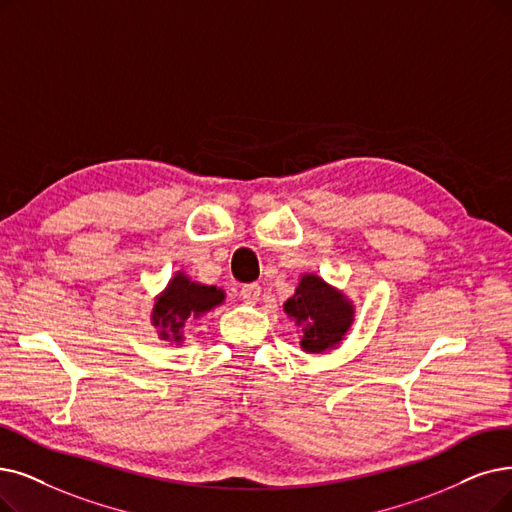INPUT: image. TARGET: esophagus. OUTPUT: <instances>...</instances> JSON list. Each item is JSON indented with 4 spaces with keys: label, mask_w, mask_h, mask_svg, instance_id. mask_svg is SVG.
<instances>
[{
    "label": "esophagus",
    "mask_w": 512,
    "mask_h": 512,
    "mask_svg": "<svg viewBox=\"0 0 512 512\" xmlns=\"http://www.w3.org/2000/svg\"><path fill=\"white\" fill-rule=\"evenodd\" d=\"M239 296H241V300H243L245 304H256V302H258V298H260V285H258V283H248V285H243L241 292H239Z\"/></svg>",
    "instance_id": "34e87169"
}]
</instances>
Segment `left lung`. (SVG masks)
Returning <instances> with one entry per match:
<instances>
[{
  "label": "left lung",
  "instance_id": "obj_1",
  "mask_svg": "<svg viewBox=\"0 0 512 512\" xmlns=\"http://www.w3.org/2000/svg\"><path fill=\"white\" fill-rule=\"evenodd\" d=\"M283 311L302 327L300 346L311 355L336 349L355 321L353 302L313 273L300 277L298 288L292 298L285 300Z\"/></svg>",
  "mask_w": 512,
  "mask_h": 512
}]
</instances>
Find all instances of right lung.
<instances>
[{
  "instance_id": "1",
  "label": "right lung",
  "mask_w": 512,
  "mask_h": 512,
  "mask_svg": "<svg viewBox=\"0 0 512 512\" xmlns=\"http://www.w3.org/2000/svg\"><path fill=\"white\" fill-rule=\"evenodd\" d=\"M222 302L224 292L216 285L191 281L185 273L178 271L170 279L168 288L155 298L151 323L157 327L163 340L182 342V330L193 319L206 315Z\"/></svg>"
}]
</instances>
